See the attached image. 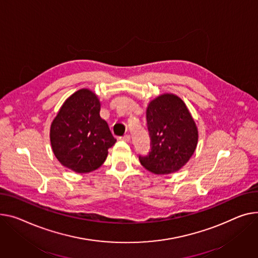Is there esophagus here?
I'll list each match as a JSON object with an SVG mask.
<instances>
[{"label":"esophagus","instance_id":"esophagus-1","mask_svg":"<svg viewBox=\"0 0 258 258\" xmlns=\"http://www.w3.org/2000/svg\"><path fill=\"white\" fill-rule=\"evenodd\" d=\"M120 140H122L124 142H130L131 141V136L126 134V135H124L122 137H120Z\"/></svg>","mask_w":258,"mask_h":258}]
</instances>
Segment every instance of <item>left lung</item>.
Wrapping results in <instances>:
<instances>
[{
    "instance_id": "1",
    "label": "left lung",
    "mask_w": 258,
    "mask_h": 258,
    "mask_svg": "<svg viewBox=\"0 0 258 258\" xmlns=\"http://www.w3.org/2000/svg\"><path fill=\"white\" fill-rule=\"evenodd\" d=\"M150 151L139 156L150 172L169 174L184 166L197 146L198 131L184 102L174 94L150 101L146 112Z\"/></svg>"
}]
</instances>
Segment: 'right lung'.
I'll use <instances>...</instances> for the list:
<instances>
[{
    "label": "right lung",
    "instance_id": "right-lung-1",
    "mask_svg": "<svg viewBox=\"0 0 258 258\" xmlns=\"http://www.w3.org/2000/svg\"><path fill=\"white\" fill-rule=\"evenodd\" d=\"M97 96L81 89L68 97L50 125V144L58 161L78 173L99 168L116 139L99 116Z\"/></svg>",
    "mask_w": 258,
    "mask_h": 258
}]
</instances>
